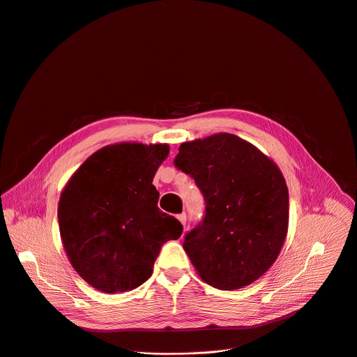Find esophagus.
<instances>
[{"label": "esophagus", "instance_id": "34e87169", "mask_svg": "<svg viewBox=\"0 0 357 357\" xmlns=\"http://www.w3.org/2000/svg\"><path fill=\"white\" fill-rule=\"evenodd\" d=\"M177 220L181 222V225H183V227H185V221H187L185 212H183V213H178V215H177Z\"/></svg>", "mask_w": 357, "mask_h": 357}]
</instances>
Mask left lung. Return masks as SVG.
<instances>
[{
    "label": "left lung",
    "mask_w": 357,
    "mask_h": 357,
    "mask_svg": "<svg viewBox=\"0 0 357 357\" xmlns=\"http://www.w3.org/2000/svg\"><path fill=\"white\" fill-rule=\"evenodd\" d=\"M174 165L205 198V217L183 243L197 273L221 290L249 286L271 267L287 236L289 188L281 170L225 132L184 142Z\"/></svg>",
    "instance_id": "8db88e82"
}]
</instances>
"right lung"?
<instances>
[{"instance_id": "obj_1", "label": "right lung", "mask_w": 357, "mask_h": 357, "mask_svg": "<svg viewBox=\"0 0 357 357\" xmlns=\"http://www.w3.org/2000/svg\"><path fill=\"white\" fill-rule=\"evenodd\" d=\"M169 145L121 142L93 153L64 185L57 220L63 248L91 287L114 294L139 287L153 273L165 242L183 227L158 206L152 184Z\"/></svg>"}]
</instances>
